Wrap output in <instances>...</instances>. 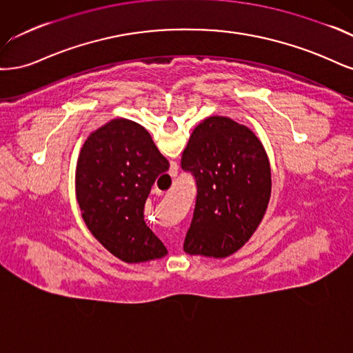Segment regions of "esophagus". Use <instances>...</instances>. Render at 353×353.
<instances>
[{
    "label": "esophagus",
    "instance_id": "esophagus-1",
    "mask_svg": "<svg viewBox=\"0 0 353 353\" xmlns=\"http://www.w3.org/2000/svg\"><path fill=\"white\" fill-rule=\"evenodd\" d=\"M155 192H157V193H158V195H161V193H163V192H161V190H158V189H157V190H155Z\"/></svg>",
    "mask_w": 353,
    "mask_h": 353
}]
</instances>
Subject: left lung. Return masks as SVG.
<instances>
[{
	"mask_svg": "<svg viewBox=\"0 0 353 353\" xmlns=\"http://www.w3.org/2000/svg\"><path fill=\"white\" fill-rule=\"evenodd\" d=\"M181 170L196 183L183 249L190 255H232L254 234L270 201L271 172L263 143L243 124L208 117L193 130Z\"/></svg>",
	"mask_w": 353,
	"mask_h": 353,
	"instance_id": "obj_1",
	"label": "left lung"
}]
</instances>
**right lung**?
I'll return each mask as SVG.
<instances>
[{"instance_id": "add662e5", "label": "right lung", "mask_w": 353, "mask_h": 353, "mask_svg": "<svg viewBox=\"0 0 353 353\" xmlns=\"http://www.w3.org/2000/svg\"><path fill=\"white\" fill-rule=\"evenodd\" d=\"M170 167L141 124L116 119L89 134L76 168L82 217L98 241L124 263L163 258L167 249L143 220L145 201Z\"/></svg>"}]
</instances>
